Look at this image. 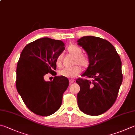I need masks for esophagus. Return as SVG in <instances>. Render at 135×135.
<instances>
[{
  "instance_id": "34e87169",
  "label": "esophagus",
  "mask_w": 135,
  "mask_h": 135,
  "mask_svg": "<svg viewBox=\"0 0 135 135\" xmlns=\"http://www.w3.org/2000/svg\"><path fill=\"white\" fill-rule=\"evenodd\" d=\"M74 81H75L74 79H69V82H70V83H73V82H74Z\"/></svg>"
}]
</instances>
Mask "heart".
Returning a JSON list of instances; mask_svg holds the SVG:
<instances>
[{
    "label": "heart",
    "instance_id": "1",
    "mask_svg": "<svg viewBox=\"0 0 135 135\" xmlns=\"http://www.w3.org/2000/svg\"><path fill=\"white\" fill-rule=\"evenodd\" d=\"M67 51L70 55L75 57L74 64H78L81 66L86 68L89 63L88 57L82 55V50L80 47L75 45H71L67 48ZM62 55L59 54L56 59V64L60 67L62 64ZM81 72V68L78 66H74L72 68H66L59 71V75L63 77L68 78H74Z\"/></svg>",
    "mask_w": 135,
    "mask_h": 135
}]
</instances>
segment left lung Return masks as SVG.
I'll use <instances>...</instances> for the list:
<instances>
[{"instance_id": "obj_1", "label": "left lung", "mask_w": 135, "mask_h": 135, "mask_svg": "<svg viewBox=\"0 0 135 135\" xmlns=\"http://www.w3.org/2000/svg\"><path fill=\"white\" fill-rule=\"evenodd\" d=\"M78 45L87 53L89 64L81 75L92 79L90 81L79 78V108L91 116L103 114L116 100L122 83V62L115 48L108 40L92 36H83Z\"/></svg>"}]
</instances>
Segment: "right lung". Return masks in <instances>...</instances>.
<instances>
[{"label":"right lung","mask_w":135,"mask_h":135,"mask_svg":"<svg viewBox=\"0 0 135 135\" xmlns=\"http://www.w3.org/2000/svg\"><path fill=\"white\" fill-rule=\"evenodd\" d=\"M65 49L62 41L40 38L23 49L16 69V88L27 108L37 115L55 113L62 103L63 94L69 86L68 78L55 76L45 81L48 73L56 75V59Z\"/></svg>","instance_id":"right-lung-1"}]
</instances>
